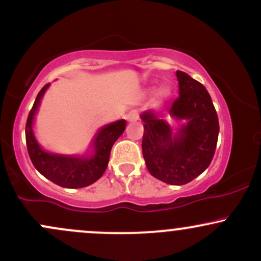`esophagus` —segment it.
<instances>
[{
  "instance_id": "esophagus-1",
  "label": "esophagus",
  "mask_w": 261,
  "mask_h": 261,
  "mask_svg": "<svg viewBox=\"0 0 261 261\" xmlns=\"http://www.w3.org/2000/svg\"><path fill=\"white\" fill-rule=\"evenodd\" d=\"M139 112H137V110H131V112H128L127 113V115H126V119H127V121H135V120H137V119H139Z\"/></svg>"
}]
</instances>
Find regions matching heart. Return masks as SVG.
I'll list each match as a JSON object with an SVG mask.
<instances>
[{"mask_svg": "<svg viewBox=\"0 0 261 261\" xmlns=\"http://www.w3.org/2000/svg\"><path fill=\"white\" fill-rule=\"evenodd\" d=\"M168 94H169L168 89H167V88H162L161 91H160V94H158V95H160L161 98H166Z\"/></svg>", "mask_w": 261, "mask_h": 261, "instance_id": "b5f03b06", "label": "heart"}]
</instances>
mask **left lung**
I'll use <instances>...</instances> for the list:
<instances>
[{
    "label": "left lung",
    "instance_id": "1",
    "mask_svg": "<svg viewBox=\"0 0 261 261\" xmlns=\"http://www.w3.org/2000/svg\"><path fill=\"white\" fill-rule=\"evenodd\" d=\"M179 97L169 108L176 120H185L176 135L161 114L146 112L143 120L142 153L148 172L172 185H184L200 175L216 151L218 118L207 89L188 73L176 71Z\"/></svg>",
    "mask_w": 261,
    "mask_h": 261
}]
</instances>
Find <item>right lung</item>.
Instances as JSON below:
<instances>
[{
    "label": "right lung",
    "instance_id": "obj_1",
    "mask_svg": "<svg viewBox=\"0 0 261 261\" xmlns=\"http://www.w3.org/2000/svg\"><path fill=\"white\" fill-rule=\"evenodd\" d=\"M50 83L45 85L38 93L33 108L29 112L25 124V141L32 163L45 178L62 188L77 189L85 188L97 181L103 175L108 167L112 147L116 140L121 136L126 127V121L119 120L103 127L95 137V153L92 158H74L65 155L51 154L40 148L32 130L34 114L40 103L44 92Z\"/></svg>",
    "mask_w": 261,
    "mask_h": 261
}]
</instances>
